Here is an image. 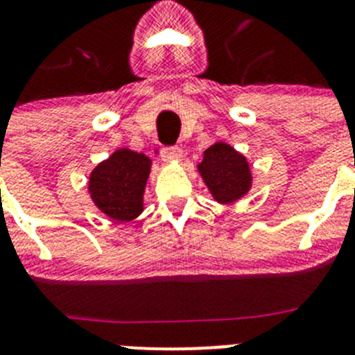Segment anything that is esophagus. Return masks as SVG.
Instances as JSON below:
<instances>
[{
  "mask_svg": "<svg viewBox=\"0 0 355 355\" xmlns=\"http://www.w3.org/2000/svg\"><path fill=\"white\" fill-rule=\"evenodd\" d=\"M161 156H163V161H177L182 157V149L177 146H168V148H163Z\"/></svg>",
  "mask_w": 355,
  "mask_h": 355,
  "instance_id": "esophagus-1",
  "label": "esophagus"
}]
</instances>
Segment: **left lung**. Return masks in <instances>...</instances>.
Instances as JSON below:
<instances>
[{
  "label": "left lung",
  "instance_id": "obj_1",
  "mask_svg": "<svg viewBox=\"0 0 355 355\" xmlns=\"http://www.w3.org/2000/svg\"><path fill=\"white\" fill-rule=\"evenodd\" d=\"M198 170L213 198L221 204L241 199L250 189V168L245 157L225 142H216L204 151Z\"/></svg>",
  "mask_w": 355,
  "mask_h": 355
}]
</instances>
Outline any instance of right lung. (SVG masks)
Listing matches in <instances>:
<instances>
[{
    "label": "right lung",
    "instance_id": "obj_1",
    "mask_svg": "<svg viewBox=\"0 0 355 355\" xmlns=\"http://www.w3.org/2000/svg\"><path fill=\"white\" fill-rule=\"evenodd\" d=\"M151 159L148 156L130 149H116L92 170L89 178L91 198L111 220H134L142 213Z\"/></svg>",
    "mask_w": 355,
    "mask_h": 355
}]
</instances>
